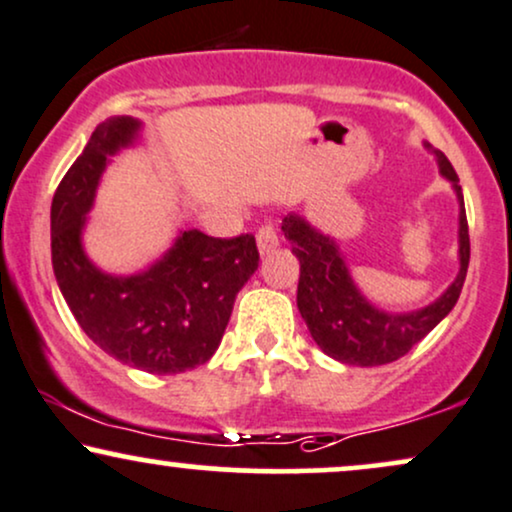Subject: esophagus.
I'll return each instance as SVG.
<instances>
[{
	"mask_svg": "<svg viewBox=\"0 0 512 512\" xmlns=\"http://www.w3.org/2000/svg\"><path fill=\"white\" fill-rule=\"evenodd\" d=\"M276 245H279V233H276L274 226H262L257 231V250H260V255H269V252L276 250Z\"/></svg>",
	"mask_w": 512,
	"mask_h": 512,
	"instance_id": "obj_1",
	"label": "esophagus"
}]
</instances>
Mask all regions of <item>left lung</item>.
<instances>
[{
  "label": "left lung",
  "mask_w": 512,
  "mask_h": 512,
  "mask_svg": "<svg viewBox=\"0 0 512 512\" xmlns=\"http://www.w3.org/2000/svg\"><path fill=\"white\" fill-rule=\"evenodd\" d=\"M436 157L439 174L451 183L458 197V274L451 286L443 291L434 303L417 307L408 312L381 310L362 295L350 274L346 257L329 233L312 226L303 214L291 212L283 217L281 231L291 240V252L300 262L298 281V310L305 319L312 338L326 355L343 365L377 367L403 357L408 350L420 343L448 312L458 303L460 291L470 264V233L463 188L451 162L432 145L424 143Z\"/></svg>",
  "instance_id": "1"
}]
</instances>
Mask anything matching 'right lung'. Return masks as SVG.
<instances>
[{"label": "right lung", "instance_id": "1", "mask_svg": "<svg viewBox=\"0 0 512 512\" xmlns=\"http://www.w3.org/2000/svg\"><path fill=\"white\" fill-rule=\"evenodd\" d=\"M143 121L112 116L90 135L52 200V267L80 329L123 365L178 374L217 353L240 288L260 264L255 238L178 231L171 248L135 274H109L83 245L104 169L140 143Z\"/></svg>", "mask_w": 512, "mask_h": 512}]
</instances>
